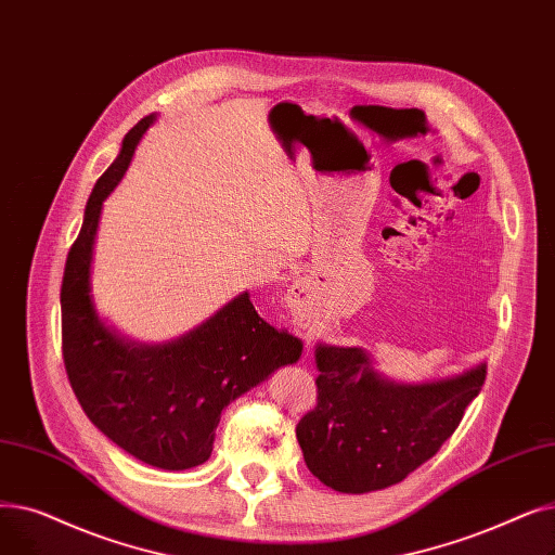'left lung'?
Segmentation results:
<instances>
[{"mask_svg": "<svg viewBox=\"0 0 555 555\" xmlns=\"http://www.w3.org/2000/svg\"><path fill=\"white\" fill-rule=\"evenodd\" d=\"M319 404L296 427L305 463L327 488L363 494L404 481L450 438L481 392L486 363L425 384L382 377L361 348L315 346Z\"/></svg>", "mask_w": 555, "mask_h": 555, "instance_id": "obj_1", "label": "left lung"}]
</instances>
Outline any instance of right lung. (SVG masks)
I'll return each mask as SVG.
<instances>
[{"label": "right lung", "mask_w": 555, "mask_h": 555, "mask_svg": "<svg viewBox=\"0 0 555 555\" xmlns=\"http://www.w3.org/2000/svg\"><path fill=\"white\" fill-rule=\"evenodd\" d=\"M153 121L149 115L128 130L88 198L61 286L63 359L78 404L103 436L153 467L190 469L212 454L221 411L296 363L302 340L259 319L248 292L160 346L126 340L99 319L90 275L101 207Z\"/></svg>", "instance_id": "1"}]
</instances>
